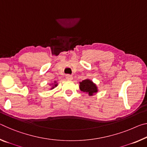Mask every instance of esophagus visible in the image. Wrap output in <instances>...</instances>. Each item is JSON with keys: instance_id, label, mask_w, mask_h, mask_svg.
Instances as JSON below:
<instances>
[{"instance_id": "esophagus-1", "label": "esophagus", "mask_w": 147, "mask_h": 147, "mask_svg": "<svg viewBox=\"0 0 147 147\" xmlns=\"http://www.w3.org/2000/svg\"><path fill=\"white\" fill-rule=\"evenodd\" d=\"M66 78L69 80H71L73 78V76H72V75H70V74H67Z\"/></svg>"}]
</instances>
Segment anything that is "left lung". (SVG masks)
<instances>
[{
  "instance_id": "left-lung-1",
  "label": "left lung",
  "mask_w": 147,
  "mask_h": 147,
  "mask_svg": "<svg viewBox=\"0 0 147 147\" xmlns=\"http://www.w3.org/2000/svg\"><path fill=\"white\" fill-rule=\"evenodd\" d=\"M80 89L83 92L88 93L89 95H93L97 92V86L88 79L80 82Z\"/></svg>"
}]
</instances>
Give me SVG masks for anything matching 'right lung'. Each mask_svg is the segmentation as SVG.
Returning a JSON list of instances; mask_svg holds the SVG:
<instances>
[{"label": "right lung", "instance_id": "obj_1", "mask_svg": "<svg viewBox=\"0 0 147 147\" xmlns=\"http://www.w3.org/2000/svg\"><path fill=\"white\" fill-rule=\"evenodd\" d=\"M54 86H57V84H55L54 85ZM53 88H54V87H52V89H53Z\"/></svg>", "mask_w": 147, "mask_h": 147}]
</instances>
